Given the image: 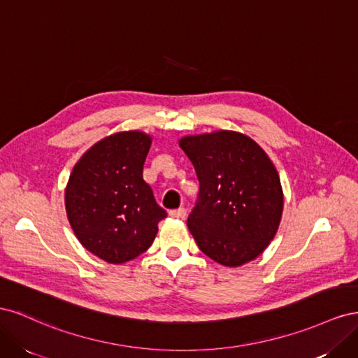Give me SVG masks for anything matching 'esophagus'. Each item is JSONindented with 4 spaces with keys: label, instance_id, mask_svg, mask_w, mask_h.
Here are the masks:
<instances>
[{
    "label": "esophagus",
    "instance_id": "1",
    "mask_svg": "<svg viewBox=\"0 0 358 358\" xmlns=\"http://www.w3.org/2000/svg\"><path fill=\"white\" fill-rule=\"evenodd\" d=\"M170 216H173V218H179V220H183L187 216V210L183 208H179V209H173L170 210Z\"/></svg>",
    "mask_w": 358,
    "mask_h": 358
}]
</instances>
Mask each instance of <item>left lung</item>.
I'll return each instance as SVG.
<instances>
[{
    "instance_id": "8db88e82",
    "label": "left lung",
    "mask_w": 358,
    "mask_h": 358,
    "mask_svg": "<svg viewBox=\"0 0 358 358\" xmlns=\"http://www.w3.org/2000/svg\"><path fill=\"white\" fill-rule=\"evenodd\" d=\"M200 183L187 225L201 252L227 267L252 262L273 239L284 199L278 171L252 138L234 131L179 142Z\"/></svg>"
}]
</instances>
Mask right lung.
I'll use <instances>...</instances> for the list:
<instances>
[{
  "instance_id": "right-lung-1",
  "label": "right lung",
  "mask_w": 358,
  "mask_h": 358,
  "mask_svg": "<svg viewBox=\"0 0 358 358\" xmlns=\"http://www.w3.org/2000/svg\"><path fill=\"white\" fill-rule=\"evenodd\" d=\"M150 137L124 131L95 143L74 166L66 189L71 229L107 263L129 262L152 245L167 212L143 179Z\"/></svg>"
}]
</instances>
